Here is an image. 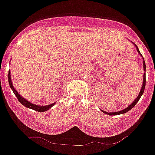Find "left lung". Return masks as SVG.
Wrapping results in <instances>:
<instances>
[{
  "instance_id": "left-lung-1",
  "label": "left lung",
  "mask_w": 155,
  "mask_h": 155,
  "mask_svg": "<svg viewBox=\"0 0 155 155\" xmlns=\"http://www.w3.org/2000/svg\"><path fill=\"white\" fill-rule=\"evenodd\" d=\"M136 46V45H135ZM137 47V52L139 53L140 55H141V53H140V52L139 51V49H138L137 46H136ZM142 56V55H141ZM143 70H144V71H146V65H145V62L144 61H143ZM145 85H146V74H145V73L143 74V85H142V87H141V90H140V91L139 93V95L137 96V98H136V99L134 100V102H133L131 105H130L127 108H126V109H123V110L121 111H119V112H116V113H106V112H104V111L102 110V112H103L104 113H105V114H108V115H110V116H115V115H120V114H124V113H127L128 111L130 110L131 109H133V108L135 106V105H136L137 103V102L140 100V97H141V95L143 94V91H144V88H145Z\"/></svg>"
}]
</instances>
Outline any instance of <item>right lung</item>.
<instances>
[{
	"mask_svg": "<svg viewBox=\"0 0 155 155\" xmlns=\"http://www.w3.org/2000/svg\"><path fill=\"white\" fill-rule=\"evenodd\" d=\"M8 82H9V85H10L11 88H12V91H13L14 94H15L16 97H17L18 100L19 102H20V103L22 104V105H24V106H25V107L33 109V110L37 111V112H45V111L48 110V109H50V108H51L52 106L54 105V104H55V103H53V104H50V105H44V106H42V105H35V104H32V103H31V102H28L27 100H25V98H23L22 97H21V95H20V94L17 92V91H16V90L15 89V87H14L13 85H12V79H11L10 71L8 72Z\"/></svg>",
	"mask_w": 155,
	"mask_h": 155,
	"instance_id": "add662e5",
	"label": "right lung"
}]
</instances>
